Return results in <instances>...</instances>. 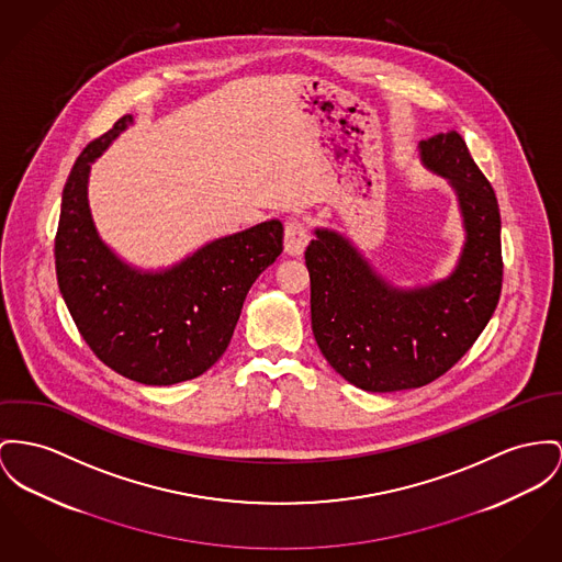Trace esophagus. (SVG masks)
Returning <instances> with one entry per match:
<instances>
[{
    "label": "esophagus",
    "mask_w": 562,
    "mask_h": 562,
    "mask_svg": "<svg viewBox=\"0 0 562 562\" xmlns=\"http://www.w3.org/2000/svg\"><path fill=\"white\" fill-rule=\"evenodd\" d=\"M311 236H308V229L306 225L299 222V220H292L285 224V232H283V247L290 256H302L306 245H308Z\"/></svg>",
    "instance_id": "1"
}]
</instances>
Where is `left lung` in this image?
Segmentation results:
<instances>
[{
  "instance_id": "left-lung-1",
  "label": "left lung",
  "mask_w": 562,
  "mask_h": 562,
  "mask_svg": "<svg viewBox=\"0 0 562 562\" xmlns=\"http://www.w3.org/2000/svg\"><path fill=\"white\" fill-rule=\"evenodd\" d=\"M424 164L458 191L467 245L448 281L398 292L335 232L317 229L304 260L311 326L330 367L367 392L422 387L471 349L503 288L501 213L494 189L458 132L419 143Z\"/></svg>"
}]
</instances>
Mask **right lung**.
<instances>
[{"mask_svg":"<svg viewBox=\"0 0 562 562\" xmlns=\"http://www.w3.org/2000/svg\"><path fill=\"white\" fill-rule=\"evenodd\" d=\"M132 123L91 140L66 181L55 234L59 292L91 351L114 373L172 385L224 356L249 288L283 251L277 220L220 238L159 274H140L98 238L87 204L89 164Z\"/></svg>","mask_w":562,"mask_h":562,"instance_id":"obj_1","label":"right lung"}]
</instances>
